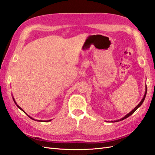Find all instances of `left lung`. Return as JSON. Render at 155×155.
Listing matches in <instances>:
<instances>
[{
	"mask_svg": "<svg viewBox=\"0 0 155 155\" xmlns=\"http://www.w3.org/2000/svg\"><path fill=\"white\" fill-rule=\"evenodd\" d=\"M145 95H144V97H143V99L141 100V101L140 102V103H139V104L137 105V106L135 107L134 110H132L130 113H128L127 114H126L125 116L124 117H123L122 118H121V119H120V120H114V121H112V122H119V121H121V120H124V119H126V118H128V117L129 116H130L132 114H134V112L137 110V109L139 108V107H141V105L143 104V101H144V100H145V97H146V94H147V86L145 87Z\"/></svg>",
	"mask_w": 155,
	"mask_h": 155,
	"instance_id": "obj_1",
	"label": "left lung"
}]
</instances>
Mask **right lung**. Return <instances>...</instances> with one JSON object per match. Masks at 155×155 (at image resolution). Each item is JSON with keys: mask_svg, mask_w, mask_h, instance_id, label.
<instances>
[{"mask_svg": "<svg viewBox=\"0 0 155 155\" xmlns=\"http://www.w3.org/2000/svg\"><path fill=\"white\" fill-rule=\"evenodd\" d=\"M13 100H14V103H15V104H16V106H17V107H18L19 108H20V110H21L22 111H23V112H24V111L23 110H22V108H20V107H19V106H18V105L17 104V103H16V101H15V100H14V97H13ZM27 115H28V114H27ZM29 116V118H31V119H32V120H35V119H33V118H31V117H30L29 116ZM51 120H47V121H43V120H38V121H40V122H49V121H51Z\"/></svg>", "mask_w": 155, "mask_h": 155, "instance_id": "add662e5", "label": "right lung"}]
</instances>
